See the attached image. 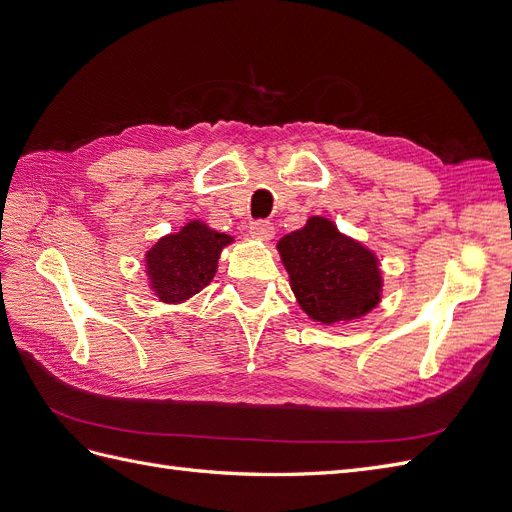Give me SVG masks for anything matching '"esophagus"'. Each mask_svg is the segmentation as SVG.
Masks as SVG:
<instances>
[{"mask_svg":"<svg viewBox=\"0 0 512 512\" xmlns=\"http://www.w3.org/2000/svg\"><path fill=\"white\" fill-rule=\"evenodd\" d=\"M250 232H252L254 237H258V239H262V241H271L273 235H275V228H273V224L267 222V220H256V222L250 224Z\"/></svg>","mask_w":512,"mask_h":512,"instance_id":"obj_1","label":"esophagus"}]
</instances>
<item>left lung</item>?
<instances>
[{
  "mask_svg": "<svg viewBox=\"0 0 512 512\" xmlns=\"http://www.w3.org/2000/svg\"><path fill=\"white\" fill-rule=\"evenodd\" d=\"M303 312L322 324L354 320L380 303L378 258L337 226L314 215L277 243Z\"/></svg>",
  "mask_w": 512,
  "mask_h": 512,
  "instance_id": "obj_1",
  "label": "left lung"
}]
</instances>
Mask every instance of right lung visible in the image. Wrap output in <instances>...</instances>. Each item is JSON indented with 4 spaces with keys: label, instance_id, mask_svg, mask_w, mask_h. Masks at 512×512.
I'll use <instances>...</instances> for the list:
<instances>
[{
    "label": "right lung",
    "instance_id": "add662e5",
    "mask_svg": "<svg viewBox=\"0 0 512 512\" xmlns=\"http://www.w3.org/2000/svg\"><path fill=\"white\" fill-rule=\"evenodd\" d=\"M232 243L226 232L194 220L162 237L145 256L153 292L164 303H181L203 290L218 271V258Z\"/></svg>",
    "mask_w": 512,
    "mask_h": 512
}]
</instances>
